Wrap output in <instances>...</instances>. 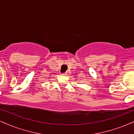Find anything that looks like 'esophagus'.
<instances>
[{
	"mask_svg": "<svg viewBox=\"0 0 134 134\" xmlns=\"http://www.w3.org/2000/svg\"><path fill=\"white\" fill-rule=\"evenodd\" d=\"M68 75V72H63V73H62V75Z\"/></svg>",
	"mask_w": 134,
	"mask_h": 134,
	"instance_id": "34e87169",
	"label": "esophagus"
}]
</instances>
